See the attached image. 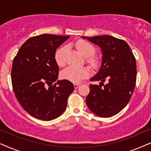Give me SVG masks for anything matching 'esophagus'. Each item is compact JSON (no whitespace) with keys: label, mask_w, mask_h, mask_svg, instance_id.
Instances as JSON below:
<instances>
[{"label":"esophagus","mask_w":151,"mask_h":151,"mask_svg":"<svg viewBox=\"0 0 151 151\" xmlns=\"http://www.w3.org/2000/svg\"><path fill=\"white\" fill-rule=\"evenodd\" d=\"M73 86H74V88H78V87H79L80 84L79 83H75L73 84Z\"/></svg>","instance_id":"1"}]
</instances>
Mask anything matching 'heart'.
<instances>
[{
	"label": "heart",
	"instance_id": "1",
	"mask_svg": "<svg viewBox=\"0 0 151 151\" xmlns=\"http://www.w3.org/2000/svg\"><path fill=\"white\" fill-rule=\"evenodd\" d=\"M76 46L80 53L86 58V60L91 67H96L98 66V60L93 56L96 53V49L91 43L86 40H78ZM65 49V47H62L55 53V60L59 66H63L65 64L64 53ZM89 73L90 71L87 67L69 66L63 71L62 77L73 83H78L84 78H87Z\"/></svg>",
	"mask_w": 151,
	"mask_h": 151
}]
</instances>
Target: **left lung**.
<instances>
[{
  "instance_id": "obj_1",
  "label": "left lung",
  "mask_w": 151,
  "mask_h": 151,
  "mask_svg": "<svg viewBox=\"0 0 151 151\" xmlns=\"http://www.w3.org/2000/svg\"><path fill=\"white\" fill-rule=\"evenodd\" d=\"M87 39L102 49V62L100 71L90 80L101 82L89 86L86 105L99 117H112L127 106L133 95L137 77L135 58L121 39L108 35Z\"/></svg>"
}]
</instances>
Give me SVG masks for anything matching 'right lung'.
Here are the masks:
<instances>
[{"mask_svg":"<svg viewBox=\"0 0 151 151\" xmlns=\"http://www.w3.org/2000/svg\"><path fill=\"white\" fill-rule=\"evenodd\" d=\"M69 36L42 34L29 38L14 57L12 84L17 100L32 116L44 121L58 117L73 91L72 82L58 80L56 49Z\"/></svg>","mask_w":151,"mask_h":151,"instance_id":"add662e5","label":"right lung"}]
</instances>
